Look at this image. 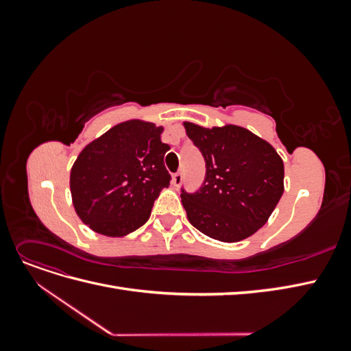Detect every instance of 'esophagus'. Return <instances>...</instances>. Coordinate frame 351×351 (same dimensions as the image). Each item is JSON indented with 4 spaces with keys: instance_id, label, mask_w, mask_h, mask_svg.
<instances>
[{
    "instance_id": "1",
    "label": "esophagus",
    "mask_w": 351,
    "mask_h": 351,
    "mask_svg": "<svg viewBox=\"0 0 351 351\" xmlns=\"http://www.w3.org/2000/svg\"><path fill=\"white\" fill-rule=\"evenodd\" d=\"M171 182H173V184H174L176 187H178L180 184H182V182H183V174H182V173H176V174H173V177H171Z\"/></svg>"
}]
</instances>
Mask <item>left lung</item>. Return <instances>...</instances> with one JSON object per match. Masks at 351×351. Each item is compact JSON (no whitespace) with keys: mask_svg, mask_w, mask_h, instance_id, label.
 <instances>
[{"mask_svg":"<svg viewBox=\"0 0 351 351\" xmlns=\"http://www.w3.org/2000/svg\"><path fill=\"white\" fill-rule=\"evenodd\" d=\"M183 125L206 164L200 190L182 193L189 222L224 243L253 236L267 224L284 193L281 156L269 142L241 125Z\"/></svg>","mask_w":351,"mask_h":351,"instance_id":"obj_1","label":"left lung"}]
</instances>
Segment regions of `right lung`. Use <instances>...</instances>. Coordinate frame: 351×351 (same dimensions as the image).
<instances>
[{"instance_id": "obj_1", "label": "right lung", "mask_w": 351, "mask_h": 351, "mask_svg": "<svg viewBox=\"0 0 351 351\" xmlns=\"http://www.w3.org/2000/svg\"><path fill=\"white\" fill-rule=\"evenodd\" d=\"M162 125L127 120L88 143L70 171L73 206L90 230L123 237L149 219L155 199L169 184Z\"/></svg>"}]
</instances>
